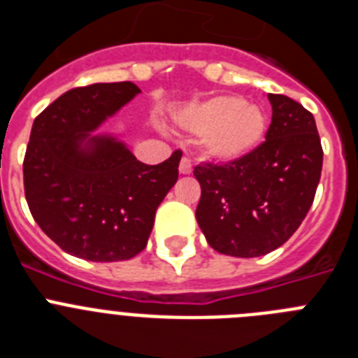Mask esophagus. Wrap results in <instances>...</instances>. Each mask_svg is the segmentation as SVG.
I'll return each mask as SVG.
<instances>
[{
  "instance_id": "obj_1",
  "label": "esophagus",
  "mask_w": 358,
  "mask_h": 358,
  "mask_svg": "<svg viewBox=\"0 0 358 358\" xmlns=\"http://www.w3.org/2000/svg\"><path fill=\"white\" fill-rule=\"evenodd\" d=\"M179 172H181L182 176L192 173V161H189L188 157H182L181 159V163H179Z\"/></svg>"
}]
</instances>
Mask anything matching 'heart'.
<instances>
[{
    "label": "heart",
    "mask_w": 358,
    "mask_h": 358,
    "mask_svg": "<svg viewBox=\"0 0 358 358\" xmlns=\"http://www.w3.org/2000/svg\"><path fill=\"white\" fill-rule=\"evenodd\" d=\"M173 120L181 129L202 136V150L215 161L242 159L255 150L265 134L260 107L240 96L218 94L177 110Z\"/></svg>",
    "instance_id": "1"
}]
</instances>
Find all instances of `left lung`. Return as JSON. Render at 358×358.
<instances>
[{"label": "left lung", "instance_id": "1", "mask_svg": "<svg viewBox=\"0 0 358 358\" xmlns=\"http://www.w3.org/2000/svg\"><path fill=\"white\" fill-rule=\"evenodd\" d=\"M265 141L242 159L195 166L199 227L215 251L255 258L274 251L301 226L315 197L322 147L312 113L268 93Z\"/></svg>", "mask_w": 358, "mask_h": 358}]
</instances>
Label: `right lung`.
Here are the masks:
<instances>
[{
  "label": "right lung",
  "instance_id": "1",
  "mask_svg": "<svg viewBox=\"0 0 358 358\" xmlns=\"http://www.w3.org/2000/svg\"><path fill=\"white\" fill-rule=\"evenodd\" d=\"M140 93L132 82L75 87L31 125L24 197L34 220L68 255L131 260L147 248L157 206L179 177L181 150L145 164L115 136L91 134Z\"/></svg>",
  "mask_w": 358,
  "mask_h": 358
}]
</instances>
